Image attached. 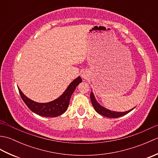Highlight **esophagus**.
<instances>
[{"instance_id":"34e87169","label":"esophagus","mask_w":158,"mask_h":158,"mask_svg":"<svg viewBox=\"0 0 158 158\" xmlns=\"http://www.w3.org/2000/svg\"><path fill=\"white\" fill-rule=\"evenodd\" d=\"M81 77L82 78H83V79H87V75H85V73H82L81 74Z\"/></svg>"}]
</instances>
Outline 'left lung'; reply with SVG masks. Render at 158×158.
I'll list each match as a JSON object with an SVG mask.
<instances>
[{"instance_id": "obj_1", "label": "left lung", "mask_w": 158, "mask_h": 158, "mask_svg": "<svg viewBox=\"0 0 158 158\" xmlns=\"http://www.w3.org/2000/svg\"><path fill=\"white\" fill-rule=\"evenodd\" d=\"M90 99H91L92 104L96 111L98 113L100 114V115H102V116L109 117V118H117V117L123 116L134 109H130L129 110H127V111H125V112L112 111V110L107 109L105 108V107H103L102 106L100 105V104L97 102V100L95 98V96L94 95V93L92 92H91V94H90Z\"/></svg>"}]
</instances>
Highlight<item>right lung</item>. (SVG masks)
<instances>
[{"instance_id":"1","label":"right lung","mask_w":158,"mask_h":158,"mask_svg":"<svg viewBox=\"0 0 158 158\" xmlns=\"http://www.w3.org/2000/svg\"><path fill=\"white\" fill-rule=\"evenodd\" d=\"M81 81V77H78L70 83L64 92L59 98L47 103H39L33 101L23 94L19 88L18 89L23 101L33 113L43 117H55L62 115L66 111L69 105L70 97L75 91L76 87Z\"/></svg>"}]
</instances>
